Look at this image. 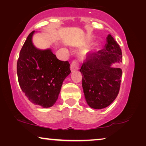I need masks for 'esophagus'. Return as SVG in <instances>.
Returning <instances> with one entry per match:
<instances>
[{
	"mask_svg": "<svg viewBox=\"0 0 146 146\" xmlns=\"http://www.w3.org/2000/svg\"><path fill=\"white\" fill-rule=\"evenodd\" d=\"M80 67V64L77 60H73L71 64V71H77L78 69H79Z\"/></svg>",
	"mask_w": 146,
	"mask_h": 146,
	"instance_id": "34e87169",
	"label": "esophagus"
}]
</instances>
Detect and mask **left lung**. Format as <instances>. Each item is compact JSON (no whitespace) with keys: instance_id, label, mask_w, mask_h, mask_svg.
Instances as JSON below:
<instances>
[{"instance_id":"1","label":"left lung","mask_w":146,"mask_h":146,"mask_svg":"<svg viewBox=\"0 0 146 146\" xmlns=\"http://www.w3.org/2000/svg\"><path fill=\"white\" fill-rule=\"evenodd\" d=\"M122 62V53L115 40L109 34L105 48L88 55L80 71L86 101L90 107L101 109L109 106L119 94L122 70L111 65Z\"/></svg>"}]
</instances>
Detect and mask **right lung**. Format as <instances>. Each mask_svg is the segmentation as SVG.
I'll return each mask as SVG.
<instances>
[{
    "label": "right lung",
    "instance_id": "right-lung-1",
    "mask_svg": "<svg viewBox=\"0 0 146 146\" xmlns=\"http://www.w3.org/2000/svg\"><path fill=\"white\" fill-rule=\"evenodd\" d=\"M29 34L17 63L18 81L30 101L48 108L56 103L62 83L71 73L68 61L60 60L50 49L36 48Z\"/></svg>",
    "mask_w": 146,
    "mask_h": 146
}]
</instances>
